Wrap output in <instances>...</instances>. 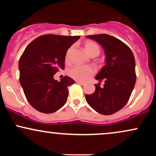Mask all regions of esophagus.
<instances>
[{
	"instance_id": "34e87169",
	"label": "esophagus",
	"mask_w": 156,
	"mask_h": 156,
	"mask_svg": "<svg viewBox=\"0 0 156 156\" xmlns=\"http://www.w3.org/2000/svg\"><path fill=\"white\" fill-rule=\"evenodd\" d=\"M76 83H78V84H80V85H81V86H83V85H85V83H84V82H81V81H78V80H77L76 81Z\"/></svg>"
}]
</instances>
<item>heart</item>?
<instances>
[{"instance_id": "obj_1", "label": "heart", "mask_w": 156, "mask_h": 156, "mask_svg": "<svg viewBox=\"0 0 156 156\" xmlns=\"http://www.w3.org/2000/svg\"><path fill=\"white\" fill-rule=\"evenodd\" d=\"M84 48L85 51L90 56H98L100 53V48L95 42L92 41H87L84 43ZM70 49L68 50L66 54V59H68ZM95 73V70L91 66H80L76 65L73 67L68 71V75L78 81L84 82L88 80L91 76Z\"/></svg>"}]
</instances>
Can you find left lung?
I'll return each mask as SVG.
<instances>
[{
    "label": "left lung",
    "instance_id": "8db88e82",
    "mask_svg": "<svg viewBox=\"0 0 156 156\" xmlns=\"http://www.w3.org/2000/svg\"><path fill=\"white\" fill-rule=\"evenodd\" d=\"M103 47L105 64L97 74L95 79L104 81L95 84V91L86 94V101L99 114L110 115L126 105L136 83L135 58L133 52L124 42L108 34L87 36Z\"/></svg>",
    "mask_w": 156,
    "mask_h": 156
}]
</instances>
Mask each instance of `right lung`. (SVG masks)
<instances>
[{
    "label": "right lung",
    "instance_id": "add662e5",
    "mask_svg": "<svg viewBox=\"0 0 156 156\" xmlns=\"http://www.w3.org/2000/svg\"><path fill=\"white\" fill-rule=\"evenodd\" d=\"M80 37L45 34L26 48L19 61L20 83L28 103L36 110L51 114L66 103L68 87L75 80L65 76L58 82L53 76L64 69L67 50Z\"/></svg>",
    "mask_w": 156,
    "mask_h": 156
}]
</instances>
